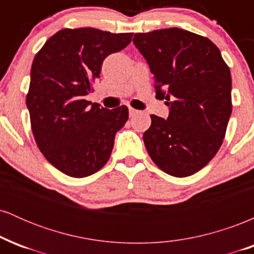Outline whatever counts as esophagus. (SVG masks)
Returning <instances> with one entry per match:
<instances>
[{
  "label": "esophagus",
  "instance_id": "34e87169",
  "mask_svg": "<svg viewBox=\"0 0 254 254\" xmlns=\"http://www.w3.org/2000/svg\"><path fill=\"white\" fill-rule=\"evenodd\" d=\"M137 113H138V111H137V110L132 109V107H131V109H129V115H130V117H133V116H136Z\"/></svg>",
  "mask_w": 254,
  "mask_h": 254
}]
</instances>
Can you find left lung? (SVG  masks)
I'll return each instance as SVG.
<instances>
[{"mask_svg": "<svg viewBox=\"0 0 254 254\" xmlns=\"http://www.w3.org/2000/svg\"><path fill=\"white\" fill-rule=\"evenodd\" d=\"M154 74L167 119L151 115L143 141L154 164L170 176L200 171L222 145L232 113V77L218 48L182 28L136 33L132 39Z\"/></svg>", "mask_w": 254, "mask_h": 254, "instance_id": "1", "label": "left lung"}]
</instances>
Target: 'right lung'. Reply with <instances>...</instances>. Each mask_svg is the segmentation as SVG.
Masks as SVG:
<instances>
[{
  "label": "right lung",
  "instance_id": "right-lung-1",
  "mask_svg": "<svg viewBox=\"0 0 254 254\" xmlns=\"http://www.w3.org/2000/svg\"><path fill=\"white\" fill-rule=\"evenodd\" d=\"M131 38L92 27L64 28L34 57L26 95L32 132L45 159L66 176L84 178L101 170L129 118L125 105L107 110L84 97L94 90L103 61Z\"/></svg>",
  "mask_w": 254,
  "mask_h": 254
}]
</instances>
